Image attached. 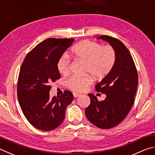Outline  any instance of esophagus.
Listing matches in <instances>:
<instances>
[{
	"label": "esophagus",
	"mask_w": 155,
	"mask_h": 155,
	"mask_svg": "<svg viewBox=\"0 0 155 155\" xmlns=\"http://www.w3.org/2000/svg\"><path fill=\"white\" fill-rule=\"evenodd\" d=\"M73 97H74L75 98H76V97H80V96L81 95L80 94H79V93H73Z\"/></svg>",
	"instance_id": "esophagus-1"
}]
</instances>
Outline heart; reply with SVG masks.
<instances>
[{
	"label": "heart",
	"mask_w": 155,
	"mask_h": 155,
	"mask_svg": "<svg viewBox=\"0 0 155 155\" xmlns=\"http://www.w3.org/2000/svg\"><path fill=\"white\" fill-rule=\"evenodd\" d=\"M71 54L76 60L86 63L85 73L96 80H101L109 75L117 60L116 51L112 45H102L90 40H84L75 44L71 49ZM70 58L63 54L58 59L56 67L61 75H67L70 71ZM91 76L73 75L67 80V85L75 92H82L93 82Z\"/></svg>",
	"instance_id": "b5f03b06"
}]
</instances>
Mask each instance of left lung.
I'll return each mask as SVG.
<instances>
[{"label":"left lung","instance_id":"obj_1","mask_svg":"<svg viewBox=\"0 0 155 155\" xmlns=\"http://www.w3.org/2000/svg\"><path fill=\"white\" fill-rule=\"evenodd\" d=\"M98 39L109 42L115 49L117 60L112 71L95 86L97 91L106 94V98L99 101L93 94H88L91 104L85 113L92 124L107 129L117 126L128 115L135 101L138 74L131 54L123 42L107 35Z\"/></svg>","mask_w":155,"mask_h":155}]
</instances>
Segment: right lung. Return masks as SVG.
I'll return each instance as SVG.
<instances>
[{
    "label": "right lung",
    "instance_id": "obj_1",
    "mask_svg": "<svg viewBox=\"0 0 155 155\" xmlns=\"http://www.w3.org/2000/svg\"><path fill=\"white\" fill-rule=\"evenodd\" d=\"M73 39L49 38L27 54L19 73L17 93L21 111L30 123L41 131L55 129L64 120L67 105L73 95L64 91L50 98L51 84L61 78L57 62Z\"/></svg>",
    "mask_w": 155,
    "mask_h": 155
}]
</instances>
